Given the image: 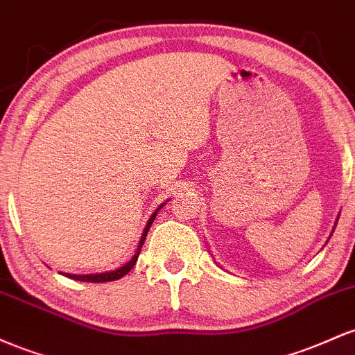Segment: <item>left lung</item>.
Listing matches in <instances>:
<instances>
[{
    "instance_id": "left-lung-1",
    "label": "left lung",
    "mask_w": 355,
    "mask_h": 355,
    "mask_svg": "<svg viewBox=\"0 0 355 355\" xmlns=\"http://www.w3.org/2000/svg\"><path fill=\"white\" fill-rule=\"evenodd\" d=\"M337 221H338V216H337V220H336V225H334V230H336V226H337ZM334 230H332V233H334ZM332 233H330V236H332ZM329 236V238H330Z\"/></svg>"
}]
</instances>
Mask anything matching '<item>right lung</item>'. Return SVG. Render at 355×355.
<instances>
[{
    "mask_svg": "<svg viewBox=\"0 0 355 355\" xmlns=\"http://www.w3.org/2000/svg\"><path fill=\"white\" fill-rule=\"evenodd\" d=\"M167 201H169V199H167ZM167 201H166V202H167ZM166 202H162L161 206H157V209L154 211V213H153V216L149 218V221H147V225H146L144 231H142L141 241H139V246H137V250H135L134 257L130 258V260L127 261L125 265H122L121 268H117V270H112V272H103V273H90V275H73V273H62V275H65V277L71 278V280H78V282H92V284H103V282H114V280H119V278H122V277H124V275H127V273L130 272V270H132V266L135 265V261H137V258H139V253H141V248H142V245H144V240H146V236H147V231H149L150 225H153V221L156 220V216H157V211L161 209L162 206L166 205Z\"/></svg>",
    "mask_w": 355,
    "mask_h": 355,
    "instance_id": "right-lung-1",
    "label": "right lung"
}]
</instances>
